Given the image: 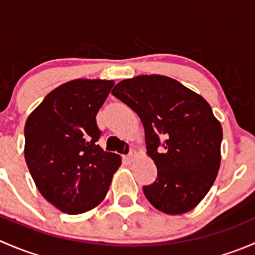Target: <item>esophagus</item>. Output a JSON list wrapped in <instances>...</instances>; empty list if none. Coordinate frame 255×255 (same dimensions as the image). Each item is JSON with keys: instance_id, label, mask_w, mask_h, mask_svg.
<instances>
[{"instance_id": "obj_1", "label": "esophagus", "mask_w": 255, "mask_h": 255, "mask_svg": "<svg viewBox=\"0 0 255 255\" xmlns=\"http://www.w3.org/2000/svg\"><path fill=\"white\" fill-rule=\"evenodd\" d=\"M138 156V153L135 150H130L129 151V154H128L127 155V158H128V160H133V159H135Z\"/></svg>"}]
</instances>
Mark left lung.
<instances>
[{
  "mask_svg": "<svg viewBox=\"0 0 255 255\" xmlns=\"http://www.w3.org/2000/svg\"><path fill=\"white\" fill-rule=\"evenodd\" d=\"M111 94L143 123L146 153L158 169L155 181L143 186L148 201L168 215L197 206L215 182L221 163L222 127L208 102L163 75L123 80Z\"/></svg>",
  "mask_w": 255,
  "mask_h": 255,
  "instance_id": "left-lung-1",
  "label": "left lung"
}]
</instances>
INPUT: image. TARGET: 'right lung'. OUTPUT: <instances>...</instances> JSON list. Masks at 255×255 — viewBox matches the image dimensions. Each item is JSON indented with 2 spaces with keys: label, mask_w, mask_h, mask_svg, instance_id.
I'll use <instances>...</instances> for the list:
<instances>
[{
  "label": "right lung",
  "mask_w": 255,
  "mask_h": 255,
  "mask_svg": "<svg viewBox=\"0 0 255 255\" xmlns=\"http://www.w3.org/2000/svg\"><path fill=\"white\" fill-rule=\"evenodd\" d=\"M115 82L78 79L45 96L24 127V158L38 190L61 212L79 215L101 204L121 156L97 144L96 115Z\"/></svg>",
  "instance_id": "right-lung-1"
}]
</instances>
